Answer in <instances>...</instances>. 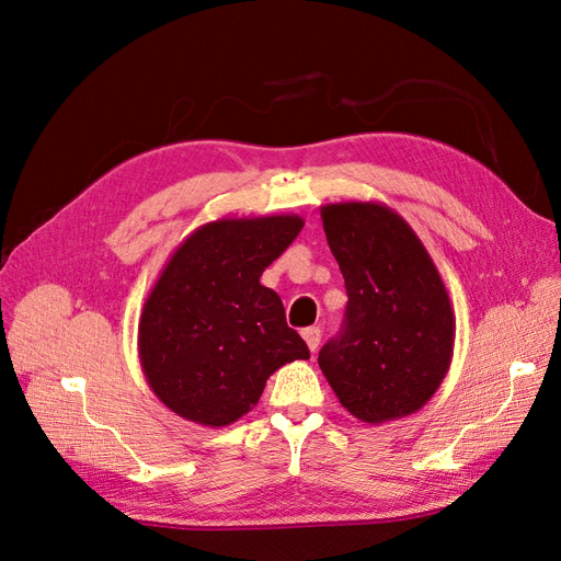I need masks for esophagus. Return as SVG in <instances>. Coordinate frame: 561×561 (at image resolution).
<instances>
[{
	"label": "esophagus",
	"instance_id": "34e87169",
	"mask_svg": "<svg viewBox=\"0 0 561 561\" xmlns=\"http://www.w3.org/2000/svg\"><path fill=\"white\" fill-rule=\"evenodd\" d=\"M301 336H304V342H307L309 351L316 353V348H318V344H320V330H318V328H307V330L301 332Z\"/></svg>",
	"mask_w": 561,
	"mask_h": 561
}]
</instances>
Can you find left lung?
Wrapping results in <instances>:
<instances>
[{"mask_svg": "<svg viewBox=\"0 0 561 561\" xmlns=\"http://www.w3.org/2000/svg\"><path fill=\"white\" fill-rule=\"evenodd\" d=\"M320 217L348 295L342 332L318 353L322 375L355 419L410 416L451 365L447 287L419 236L388 206L330 203Z\"/></svg>", "mask_w": 561, "mask_h": 561, "instance_id": "8db88e82", "label": "left lung"}]
</instances>
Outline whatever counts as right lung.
<instances>
[{
	"instance_id": "obj_1",
	"label": "right lung",
	"mask_w": 561,
	"mask_h": 561,
	"mask_svg": "<svg viewBox=\"0 0 561 561\" xmlns=\"http://www.w3.org/2000/svg\"><path fill=\"white\" fill-rule=\"evenodd\" d=\"M304 227L297 215L217 219L186 239L142 307L138 351L154 396L201 426L248 414L266 379L309 346L260 283Z\"/></svg>"
}]
</instances>
